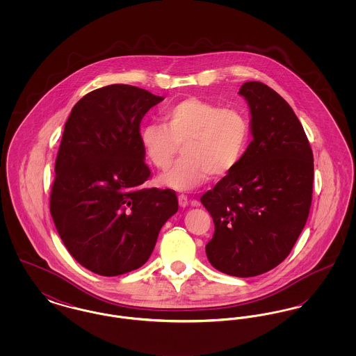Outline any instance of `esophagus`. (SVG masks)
<instances>
[{"label": "esophagus", "instance_id": "34e87169", "mask_svg": "<svg viewBox=\"0 0 356 356\" xmlns=\"http://www.w3.org/2000/svg\"><path fill=\"white\" fill-rule=\"evenodd\" d=\"M179 205L181 207V208H186V205H188V197H186V195H179Z\"/></svg>", "mask_w": 356, "mask_h": 356}]
</instances>
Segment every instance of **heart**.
<instances>
[{"label":"heart","mask_w":356,"mask_h":356,"mask_svg":"<svg viewBox=\"0 0 356 356\" xmlns=\"http://www.w3.org/2000/svg\"><path fill=\"white\" fill-rule=\"evenodd\" d=\"M163 124H148L140 131L145 157L154 168L167 170L183 148V157L160 177L176 191L204 184L209 175L220 179L232 173L245 157L251 141L247 113L236 106L189 97L163 112Z\"/></svg>","instance_id":"obj_1"}]
</instances>
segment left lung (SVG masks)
<instances>
[{"label":"left lung","instance_id":"obj_1","mask_svg":"<svg viewBox=\"0 0 356 356\" xmlns=\"http://www.w3.org/2000/svg\"><path fill=\"white\" fill-rule=\"evenodd\" d=\"M238 95L251 113L248 151L200 202L215 234L205 245L218 271L251 277L287 257L305 228L312 202L314 156L305 129L288 102L259 81Z\"/></svg>","mask_w":356,"mask_h":356}]
</instances>
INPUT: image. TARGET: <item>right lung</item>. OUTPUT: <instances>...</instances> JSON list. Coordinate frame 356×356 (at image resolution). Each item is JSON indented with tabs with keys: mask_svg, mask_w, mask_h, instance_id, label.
Instances as JSON below:
<instances>
[{
	"mask_svg": "<svg viewBox=\"0 0 356 356\" xmlns=\"http://www.w3.org/2000/svg\"><path fill=\"white\" fill-rule=\"evenodd\" d=\"M164 97L132 85L96 89L77 102L57 153L51 215L69 254L102 276L147 263L179 203L175 191L145 188L140 122Z\"/></svg>",
	"mask_w": 356,
	"mask_h": 356,
	"instance_id": "obj_1",
	"label": "right lung"
}]
</instances>
